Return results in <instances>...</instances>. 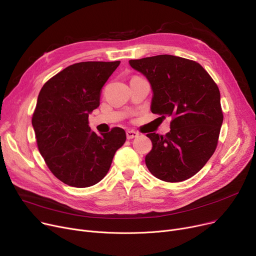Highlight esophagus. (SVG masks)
Instances as JSON below:
<instances>
[{
    "instance_id": "obj_1",
    "label": "esophagus",
    "mask_w": 256,
    "mask_h": 256,
    "mask_svg": "<svg viewBox=\"0 0 256 256\" xmlns=\"http://www.w3.org/2000/svg\"><path fill=\"white\" fill-rule=\"evenodd\" d=\"M126 136H127L128 140H132V138L138 136V133L136 132V131H133V130H127L126 131Z\"/></svg>"
}]
</instances>
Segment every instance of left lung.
Returning <instances> with one entry per match:
<instances>
[{
	"label": "left lung",
	"instance_id": "8db88e82",
	"mask_svg": "<svg viewBox=\"0 0 256 256\" xmlns=\"http://www.w3.org/2000/svg\"><path fill=\"white\" fill-rule=\"evenodd\" d=\"M129 64L151 84V112L172 116L166 136L147 134L152 150L146 155V166L166 182L192 177L218 144L223 123L218 85L201 64L178 56L157 55L129 60Z\"/></svg>",
	"mask_w": 256,
	"mask_h": 256
}]
</instances>
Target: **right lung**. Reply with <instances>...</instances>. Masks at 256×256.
Returning a JSON list of instances; mask_svg holds the SVG:
<instances>
[{
    "label": "right lung",
    "mask_w": 256,
    "mask_h": 256,
    "mask_svg": "<svg viewBox=\"0 0 256 256\" xmlns=\"http://www.w3.org/2000/svg\"><path fill=\"white\" fill-rule=\"evenodd\" d=\"M120 62L72 64L46 81L32 116L36 142L56 178L75 188H88L109 171L125 130L114 127L96 136L88 114L100 105L103 85Z\"/></svg>",
    "instance_id": "add662e5"
}]
</instances>
